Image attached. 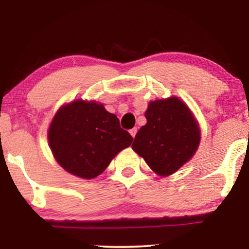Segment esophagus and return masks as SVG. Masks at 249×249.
Returning a JSON list of instances; mask_svg holds the SVG:
<instances>
[{
  "mask_svg": "<svg viewBox=\"0 0 249 249\" xmlns=\"http://www.w3.org/2000/svg\"><path fill=\"white\" fill-rule=\"evenodd\" d=\"M129 132H130V135L132 136V137L135 138L136 134H137V128H132V129H130V130H129Z\"/></svg>",
  "mask_w": 249,
  "mask_h": 249,
  "instance_id": "34e87169",
  "label": "esophagus"
}]
</instances>
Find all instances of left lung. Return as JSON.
I'll return each mask as SVG.
<instances>
[{
	"instance_id": "1",
	"label": "left lung",
	"mask_w": 249,
	"mask_h": 249,
	"mask_svg": "<svg viewBox=\"0 0 249 249\" xmlns=\"http://www.w3.org/2000/svg\"><path fill=\"white\" fill-rule=\"evenodd\" d=\"M145 117L147 122L131 147L156 175L171 176L195 155L200 142L198 121L177 96L151 101Z\"/></svg>"
}]
</instances>
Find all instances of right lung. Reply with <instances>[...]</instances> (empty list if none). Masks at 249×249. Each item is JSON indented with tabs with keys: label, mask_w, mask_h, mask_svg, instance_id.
Here are the masks:
<instances>
[{
	"label": "right lung",
	"mask_w": 249,
	"mask_h": 249,
	"mask_svg": "<svg viewBox=\"0 0 249 249\" xmlns=\"http://www.w3.org/2000/svg\"><path fill=\"white\" fill-rule=\"evenodd\" d=\"M47 138L59 165L83 179L100 176L134 141L120 127L117 115L105 110L103 104L81 98L56 111Z\"/></svg>",
	"instance_id": "right-lung-1"
}]
</instances>
